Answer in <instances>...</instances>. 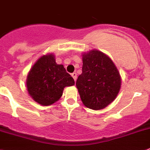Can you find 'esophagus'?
Listing matches in <instances>:
<instances>
[{"label":"esophagus","instance_id":"1","mask_svg":"<svg viewBox=\"0 0 150 150\" xmlns=\"http://www.w3.org/2000/svg\"><path fill=\"white\" fill-rule=\"evenodd\" d=\"M71 76H72V78H73L74 80H75V81H76V79H77L76 72H73V73H71Z\"/></svg>","mask_w":150,"mask_h":150}]
</instances>
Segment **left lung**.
Wrapping results in <instances>:
<instances>
[{"instance_id":"obj_1","label":"left lung","mask_w":150,"mask_h":150,"mask_svg":"<svg viewBox=\"0 0 150 150\" xmlns=\"http://www.w3.org/2000/svg\"><path fill=\"white\" fill-rule=\"evenodd\" d=\"M82 56V73L76 81L81 100L89 109H102L117 97L120 75L111 59L102 52L93 50Z\"/></svg>"}]
</instances>
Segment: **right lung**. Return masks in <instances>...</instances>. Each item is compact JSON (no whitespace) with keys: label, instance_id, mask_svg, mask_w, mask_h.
<instances>
[{"label":"right lung","instance_id":"right-lung-1","mask_svg":"<svg viewBox=\"0 0 150 150\" xmlns=\"http://www.w3.org/2000/svg\"><path fill=\"white\" fill-rule=\"evenodd\" d=\"M75 84L73 78L62 65L56 62L50 53L43 56L32 66L27 78L30 96L43 106H49L59 100L65 87Z\"/></svg>","mask_w":150,"mask_h":150}]
</instances>
